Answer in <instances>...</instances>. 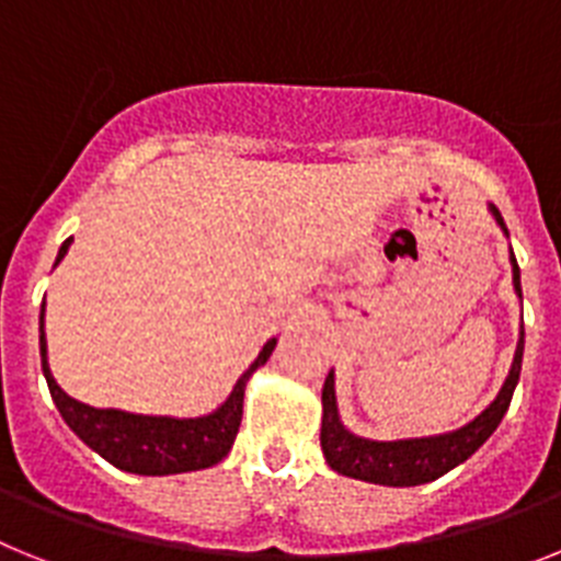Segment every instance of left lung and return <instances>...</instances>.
I'll return each mask as SVG.
<instances>
[{"mask_svg":"<svg viewBox=\"0 0 561 561\" xmlns=\"http://www.w3.org/2000/svg\"><path fill=\"white\" fill-rule=\"evenodd\" d=\"M496 226L508 233L503 222V214L491 206ZM511 271H514V290L523 299V285H519V265L511 251ZM523 350H525V330H519V344H516L514 364L505 378L500 396L489 403L471 423L462 428L446 432L435 437H412V440H367L344 428L339 417V403H335V378L328 375L324 389H321V451L328 457L330 469L339 471L353 480L375 485H423L432 483L462 460H469L500 426L503 415L508 412L511 398H514L519 369H523Z\"/></svg>","mask_w":561,"mask_h":561,"instance_id":"left-lung-1","label":"left lung"}]
</instances>
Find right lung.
Here are the masks:
<instances>
[{
    "label": "right lung",
    "instance_id": "right-lung-1",
    "mask_svg": "<svg viewBox=\"0 0 561 561\" xmlns=\"http://www.w3.org/2000/svg\"><path fill=\"white\" fill-rule=\"evenodd\" d=\"M70 240L58 248L56 265L65 260ZM276 339H271L256 355V362L242 373L228 401L217 412L203 417H163V415H133L121 409H95L76 401L58 387L47 364V339H45V305L38 316V350H42V369H45L47 387L56 401L58 412L67 426L76 432L92 451H99L115 469L133 471V474L163 477L180 474V471L208 469L214 462L231 451L233 437L242 423V398L245 383L262 364L271 358Z\"/></svg>",
    "mask_w": 561,
    "mask_h": 561
}]
</instances>
